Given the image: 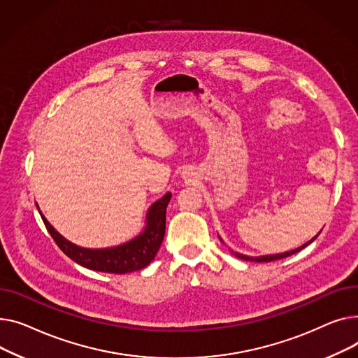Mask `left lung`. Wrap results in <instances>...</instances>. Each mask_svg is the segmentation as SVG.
<instances>
[{"label":"left lung","mask_w":358,"mask_h":358,"mask_svg":"<svg viewBox=\"0 0 358 358\" xmlns=\"http://www.w3.org/2000/svg\"><path fill=\"white\" fill-rule=\"evenodd\" d=\"M318 237V236H317ZM317 237H313L310 241H308L306 244H303L302 247H299V248H296V250H292V251H287V253H282V255H275V256H262V257H248V256H244V255H238V253H234L233 251V255L236 256V257H238V259H243V260H250V262H259V263H263V262H275V260H280V259H285V257H289V256H292V255H295V253H298V251H301L303 247H306L308 244H310L315 238Z\"/></svg>","instance_id":"8db88e82"}]
</instances>
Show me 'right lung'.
I'll list each match as a JSON object with an SVG mask.
<instances>
[{
	"instance_id": "add662e5",
	"label": "right lung",
	"mask_w": 358,
	"mask_h": 358,
	"mask_svg": "<svg viewBox=\"0 0 358 358\" xmlns=\"http://www.w3.org/2000/svg\"><path fill=\"white\" fill-rule=\"evenodd\" d=\"M172 198V194H166L162 199L155 202L147 214V227L143 234L134 240L113 248L102 250H90L80 248L66 238H63L57 231L48 222V220L41 215L49 234L57 244V247L69 259L78 264L103 273H115V275H124L136 270L144 268L155 259L166 231V208Z\"/></svg>"
}]
</instances>
